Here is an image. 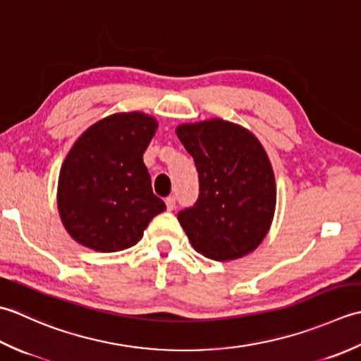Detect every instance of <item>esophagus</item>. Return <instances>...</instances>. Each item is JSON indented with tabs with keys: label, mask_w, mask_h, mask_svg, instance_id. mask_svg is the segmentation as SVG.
I'll use <instances>...</instances> for the list:
<instances>
[{
	"label": "esophagus",
	"mask_w": 361,
	"mask_h": 361,
	"mask_svg": "<svg viewBox=\"0 0 361 361\" xmlns=\"http://www.w3.org/2000/svg\"><path fill=\"white\" fill-rule=\"evenodd\" d=\"M165 204H166V209L168 210H174V207H176V197L173 195L168 196L166 200H165Z\"/></svg>",
	"instance_id": "1"
}]
</instances>
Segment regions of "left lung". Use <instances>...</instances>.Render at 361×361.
<instances>
[{
    "label": "left lung",
    "mask_w": 361,
    "mask_h": 361,
    "mask_svg": "<svg viewBox=\"0 0 361 361\" xmlns=\"http://www.w3.org/2000/svg\"><path fill=\"white\" fill-rule=\"evenodd\" d=\"M176 134L200 174L197 201L178 213L191 246L219 262L252 252L276 210L274 171L262 143L221 118L180 124Z\"/></svg>",
    "instance_id": "left-lung-1"
}]
</instances>
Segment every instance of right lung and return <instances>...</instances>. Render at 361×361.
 I'll return each mask as SVG.
<instances>
[{"mask_svg":"<svg viewBox=\"0 0 361 361\" xmlns=\"http://www.w3.org/2000/svg\"><path fill=\"white\" fill-rule=\"evenodd\" d=\"M143 112L114 114L92 124L65 157L57 185L62 224L79 245L116 252L137 245L166 209L152 193L143 152L157 129Z\"/></svg>","mask_w":361,"mask_h":361,"instance_id":"add662e5","label":"right lung"}]
</instances>
